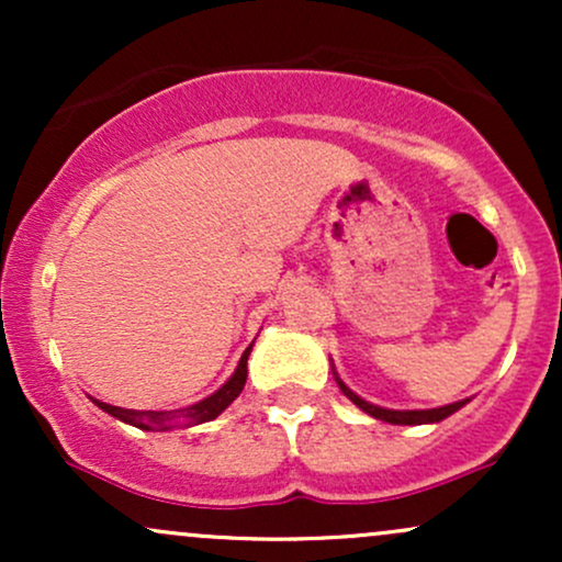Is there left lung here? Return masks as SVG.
Returning a JSON list of instances; mask_svg holds the SVG:
<instances>
[{
	"label": "left lung",
	"mask_w": 562,
	"mask_h": 562,
	"mask_svg": "<svg viewBox=\"0 0 562 562\" xmlns=\"http://www.w3.org/2000/svg\"><path fill=\"white\" fill-rule=\"evenodd\" d=\"M335 380H338L340 391H344V396L351 398L353 404L359 406V409L367 412V415H372L375 420H383V423H391V425H425V423H441L443 417L454 415L460 406L468 404V398H462V402H454V404H447V406H436V409H383V406L378 404H370L364 402L362 396H357L348 385L340 380L338 375H335Z\"/></svg>",
	"instance_id": "8db88e82"
}]
</instances>
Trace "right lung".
I'll list each match as a JSON object with an SVG mask.
<instances>
[{
    "label": "right lung",
    "instance_id": "1",
    "mask_svg": "<svg viewBox=\"0 0 562 562\" xmlns=\"http://www.w3.org/2000/svg\"><path fill=\"white\" fill-rule=\"evenodd\" d=\"M250 344L245 348V353L240 357V364H237L235 375H232L227 383L222 385L216 393H211L209 398H203V402L192 404V406H184V409H169V412H156V409H124V406H113V404H105V402H92L100 406L102 412H108V415L119 417L121 423L126 425H134V428L139 430H171V428H179V425H200V423H209V420H216L218 415H222L227 406L235 402L237 396H240L243 385H245V378H248V357H250Z\"/></svg>",
    "mask_w": 562,
    "mask_h": 562
}]
</instances>
